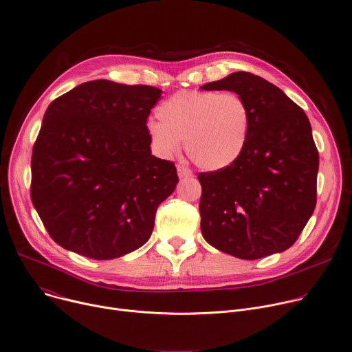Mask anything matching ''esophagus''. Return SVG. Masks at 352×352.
<instances>
[{
	"label": "esophagus",
	"instance_id": "34e87169",
	"mask_svg": "<svg viewBox=\"0 0 352 352\" xmlns=\"http://www.w3.org/2000/svg\"><path fill=\"white\" fill-rule=\"evenodd\" d=\"M177 171H178V177L179 178H188V177H192L194 175L192 171H190L186 166H182V164L177 166Z\"/></svg>",
	"mask_w": 352,
	"mask_h": 352
}]
</instances>
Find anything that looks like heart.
Wrapping results in <instances>:
<instances>
[{
    "mask_svg": "<svg viewBox=\"0 0 352 352\" xmlns=\"http://www.w3.org/2000/svg\"><path fill=\"white\" fill-rule=\"evenodd\" d=\"M146 131L153 147L164 157L185 148L202 170L230 167L241 155L250 133V109L236 92L179 91L157 108Z\"/></svg>",
    "mask_w": 352,
    "mask_h": 352,
    "instance_id": "1",
    "label": "heart"
}]
</instances>
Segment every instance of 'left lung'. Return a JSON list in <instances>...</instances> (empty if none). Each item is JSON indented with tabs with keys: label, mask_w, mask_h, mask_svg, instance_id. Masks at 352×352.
Listing matches in <instances>:
<instances>
[{
	"label": "left lung",
	"mask_w": 352,
	"mask_h": 352,
	"mask_svg": "<svg viewBox=\"0 0 352 352\" xmlns=\"http://www.w3.org/2000/svg\"><path fill=\"white\" fill-rule=\"evenodd\" d=\"M201 88L239 94L251 118L236 162L198 175L204 239L241 260L287 250L316 208L318 151L306 113L276 85L245 72Z\"/></svg>",
	"instance_id": "8db88e82"
}]
</instances>
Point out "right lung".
<instances>
[{
	"label": "right lung",
	"mask_w": 352,
	"mask_h": 352,
	"mask_svg": "<svg viewBox=\"0 0 352 352\" xmlns=\"http://www.w3.org/2000/svg\"><path fill=\"white\" fill-rule=\"evenodd\" d=\"M162 92L94 80L46 109L32 151L30 198L63 248L112 260L150 239L158 205L178 184L174 163L151 155L146 131Z\"/></svg>",
	"instance_id": "add662e5"
}]
</instances>
